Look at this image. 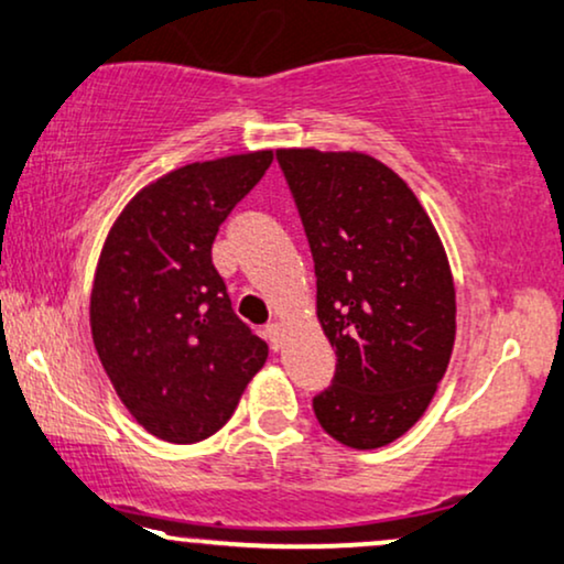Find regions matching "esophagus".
I'll return each instance as SVG.
<instances>
[{
    "label": "esophagus",
    "instance_id": "esophagus-1",
    "mask_svg": "<svg viewBox=\"0 0 564 564\" xmlns=\"http://www.w3.org/2000/svg\"><path fill=\"white\" fill-rule=\"evenodd\" d=\"M263 335H267V339H269V345L274 347H280L282 345V335H284V329H282V324L280 322H269L267 326H263Z\"/></svg>",
    "mask_w": 564,
    "mask_h": 564
}]
</instances>
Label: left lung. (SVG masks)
Here are the masks:
<instances>
[{"mask_svg": "<svg viewBox=\"0 0 564 564\" xmlns=\"http://www.w3.org/2000/svg\"><path fill=\"white\" fill-rule=\"evenodd\" d=\"M316 269V316L335 347L314 398L352 449L400 440L426 413L455 345V284L421 200L360 151H276Z\"/></svg>", "mask_w": 564, "mask_h": 564, "instance_id": "obj_1", "label": "left lung"}]
</instances>
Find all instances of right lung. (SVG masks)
Here are the masks:
<instances>
[{"label": "right lung", "instance_id": "right-lung-1", "mask_svg": "<svg viewBox=\"0 0 564 564\" xmlns=\"http://www.w3.org/2000/svg\"><path fill=\"white\" fill-rule=\"evenodd\" d=\"M271 159L250 151L154 180L101 248L90 290L96 352L122 405L164 442L217 434L267 364L269 347L235 316L212 246Z\"/></svg>", "mask_w": 564, "mask_h": 564}]
</instances>
